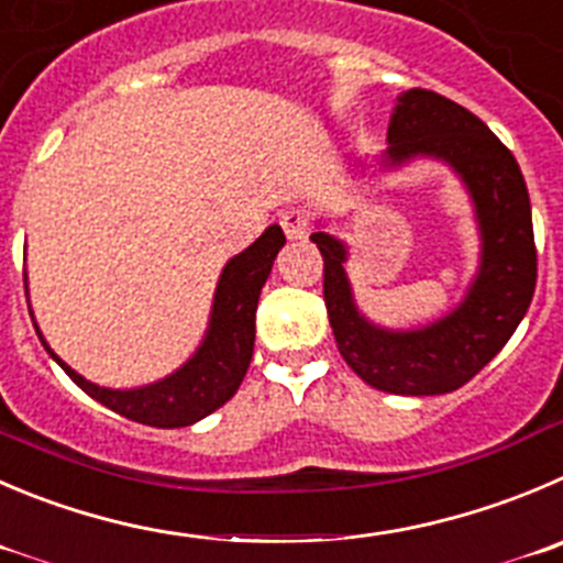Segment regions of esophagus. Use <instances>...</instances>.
Wrapping results in <instances>:
<instances>
[{
  "instance_id": "1",
  "label": "esophagus",
  "mask_w": 563,
  "mask_h": 563,
  "mask_svg": "<svg viewBox=\"0 0 563 563\" xmlns=\"http://www.w3.org/2000/svg\"><path fill=\"white\" fill-rule=\"evenodd\" d=\"M278 223H282V229H285L287 238L301 240L303 234H307V229H309V216L303 210H296V207H292V210L282 212Z\"/></svg>"
}]
</instances>
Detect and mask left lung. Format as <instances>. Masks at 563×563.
Segmentation results:
<instances>
[{
    "label": "left lung",
    "instance_id": "1",
    "mask_svg": "<svg viewBox=\"0 0 563 563\" xmlns=\"http://www.w3.org/2000/svg\"><path fill=\"white\" fill-rule=\"evenodd\" d=\"M382 170L415 159L442 163L459 176L478 223V271L462 301L415 329H387L358 309L347 278V245L318 223L323 298L336 347L353 373L393 395H445L484 371L511 340L537 290L531 198L514 154L456 101L411 88L398 96Z\"/></svg>",
    "mask_w": 563,
    "mask_h": 563
}]
</instances>
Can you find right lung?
<instances>
[{"label": "right lung", "mask_w": 563, "mask_h": 563, "mask_svg": "<svg viewBox=\"0 0 563 563\" xmlns=\"http://www.w3.org/2000/svg\"><path fill=\"white\" fill-rule=\"evenodd\" d=\"M282 227H267L254 243L223 265L218 278L216 296H212L210 323H207L205 340L196 347L185 365L176 367L170 376L135 389H110L88 382L77 371L63 362L49 342L44 340L41 329L37 336L55 358L57 365L68 373L74 384L90 398L99 400L107 409L118 411L121 417L143 422L154 428H185L205 420L216 409H221L238 387L243 384L245 371L254 356V320L256 301H260L262 285L271 276L276 254L285 245Z\"/></svg>", "instance_id": "1"}]
</instances>
